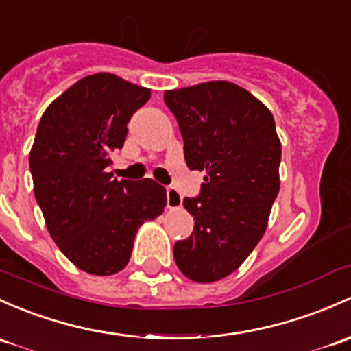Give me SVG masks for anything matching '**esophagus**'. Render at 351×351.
Listing matches in <instances>:
<instances>
[{
	"label": "esophagus",
	"mask_w": 351,
	"mask_h": 351,
	"mask_svg": "<svg viewBox=\"0 0 351 351\" xmlns=\"http://www.w3.org/2000/svg\"><path fill=\"white\" fill-rule=\"evenodd\" d=\"M182 195L178 193V190L173 186H168L166 188V205H168V208H180L182 206Z\"/></svg>",
	"instance_id": "1"
}]
</instances>
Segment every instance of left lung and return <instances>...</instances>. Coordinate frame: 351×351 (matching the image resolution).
<instances>
[{"instance_id": "1", "label": "left lung", "mask_w": 351, "mask_h": 351, "mask_svg": "<svg viewBox=\"0 0 351 351\" xmlns=\"http://www.w3.org/2000/svg\"><path fill=\"white\" fill-rule=\"evenodd\" d=\"M190 169L205 171L200 195L185 198L195 227L173 249L188 279L232 274L263 239L279 193L281 141L274 117L245 88L225 80L165 92Z\"/></svg>"}]
</instances>
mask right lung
Segmentation results:
<instances>
[{"mask_svg":"<svg viewBox=\"0 0 351 351\" xmlns=\"http://www.w3.org/2000/svg\"><path fill=\"white\" fill-rule=\"evenodd\" d=\"M149 97V88L94 73L55 99L36 129L29 151L36 204L62 254L88 274L126 267L138 228L163 213V186L108 173L129 119Z\"/></svg>","mask_w":351,"mask_h":351,"instance_id":"1","label":"right lung"}]
</instances>
